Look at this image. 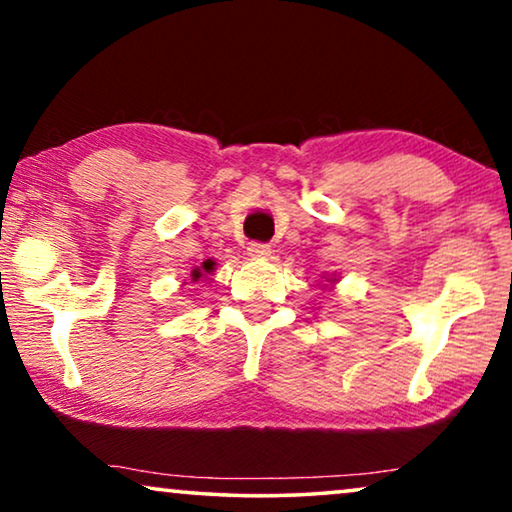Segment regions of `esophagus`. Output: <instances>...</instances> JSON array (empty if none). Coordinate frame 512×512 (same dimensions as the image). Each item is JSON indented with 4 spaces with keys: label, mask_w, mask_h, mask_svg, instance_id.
<instances>
[{
    "label": "esophagus",
    "mask_w": 512,
    "mask_h": 512,
    "mask_svg": "<svg viewBox=\"0 0 512 512\" xmlns=\"http://www.w3.org/2000/svg\"><path fill=\"white\" fill-rule=\"evenodd\" d=\"M247 254L251 256V258H268L272 251H270V247L268 244H263V242H251L249 247H247Z\"/></svg>",
    "instance_id": "esophagus-1"
}]
</instances>
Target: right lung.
Masks as SVG:
<instances>
[{
    "label": "right lung",
    "instance_id": "obj_1",
    "mask_svg": "<svg viewBox=\"0 0 512 512\" xmlns=\"http://www.w3.org/2000/svg\"><path fill=\"white\" fill-rule=\"evenodd\" d=\"M214 261H212V258H207V261L205 263H202V268H195L193 272H191V279H193V282H198V279L200 277H205V275H209V272H214Z\"/></svg>",
    "mask_w": 512,
    "mask_h": 512
}]
</instances>
